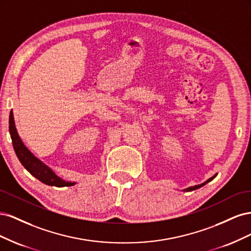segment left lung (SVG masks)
I'll return each instance as SVG.
<instances>
[{"instance_id": "1", "label": "left lung", "mask_w": 251, "mask_h": 251, "mask_svg": "<svg viewBox=\"0 0 251 251\" xmlns=\"http://www.w3.org/2000/svg\"><path fill=\"white\" fill-rule=\"evenodd\" d=\"M216 176H217V174H216V175H214V176H212L211 178H209L207 181L203 182L202 184H199V185H195V186H191V187H187V188H185V189H184V192H192V191H195V189H198V188L202 187L203 185H205V184H206V183H208V182H209V181H211V180L214 179V178H216Z\"/></svg>"}]
</instances>
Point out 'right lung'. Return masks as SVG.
<instances>
[{
	"instance_id": "obj_1",
	"label": "right lung",
	"mask_w": 251,
	"mask_h": 251,
	"mask_svg": "<svg viewBox=\"0 0 251 251\" xmlns=\"http://www.w3.org/2000/svg\"><path fill=\"white\" fill-rule=\"evenodd\" d=\"M9 133L11 136L14 151H16L20 162L30 174L32 175L33 177L43 182V183L50 186L63 187V186H72L75 184V182H68L60 177L56 176L54 172H53L50 168H48L46 164L43 163L40 159H37L31 151L25 147V144L23 143L22 139L20 138L16 128V124H14L12 111L10 112V115H9Z\"/></svg>"
}]
</instances>
